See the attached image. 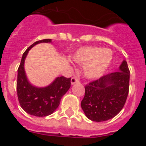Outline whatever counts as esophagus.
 <instances>
[{
  "label": "esophagus",
  "instance_id": "1",
  "mask_svg": "<svg viewBox=\"0 0 146 146\" xmlns=\"http://www.w3.org/2000/svg\"><path fill=\"white\" fill-rule=\"evenodd\" d=\"M80 81H79V80L77 79V77H72V80H71V84L72 85H74V84H75V83H78V82H79Z\"/></svg>",
  "mask_w": 146,
  "mask_h": 146
}]
</instances>
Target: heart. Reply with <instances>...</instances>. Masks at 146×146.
Wrapping results in <instances>:
<instances>
[{
    "label": "heart",
    "instance_id": "obj_1",
    "mask_svg": "<svg viewBox=\"0 0 146 146\" xmlns=\"http://www.w3.org/2000/svg\"><path fill=\"white\" fill-rule=\"evenodd\" d=\"M113 58L111 50L94 46L81 47L72 55L74 62L79 64H84L82 73L88 79L101 77L108 70Z\"/></svg>",
    "mask_w": 146,
    "mask_h": 146
}]
</instances>
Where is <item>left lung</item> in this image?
Here are the masks:
<instances>
[{
	"instance_id": "obj_1",
	"label": "left lung",
	"mask_w": 146,
	"mask_h": 146,
	"mask_svg": "<svg viewBox=\"0 0 146 146\" xmlns=\"http://www.w3.org/2000/svg\"><path fill=\"white\" fill-rule=\"evenodd\" d=\"M130 72L126 60L119 71L104 75L85 86L81 108L88 119L96 122L114 118L124 106L129 87Z\"/></svg>"
}]
</instances>
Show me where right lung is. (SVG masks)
<instances>
[{"mask_svg": "<svg viewBox=\"0 0 146 146\" xmlns=\"http://www.w3.org/2000/svg\"><path fill=\"white\" fill-rule=\"evenodd\" d=\"M52 40H40L31 45L23 53L17 70V91L20 106L27 113L44 117L52 114L58 108L62 96L71 86V78L58 77L46 87H36L30 83L25 74L24 64L29 50L39 43H50Z\"/></svg>", "mask_w": 146, "mask_h": 146, "instance_id": "1", "label": "right lung"}]
</instances>
